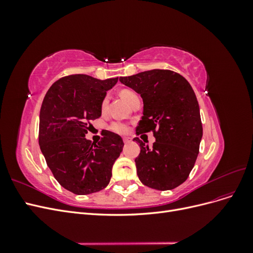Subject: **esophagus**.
<instances>
[{
  "label": "esophagus",
  "instance_id": "34e87169",
  "mask_svg": "<svg viewBox=\"0 0 253 253\" xmlns=\"http://www.w3.org/2000/svg\"><path fill=\"white\" fill-rule=\"evenodd\" d=\"M124 142H125L126 144H127V143H129V142H132V138H131V137H124Z\"/></svg>",
  "mask_w": 253,
  "mask_h": 253
}]
</instances>
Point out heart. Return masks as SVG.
Segmentation results:
<instances>
[{"label":"heart","mask_w":253,"mask_h":253,"mask_svg":"<svg viewBox=\"0 0 253 253\" xmlns=\"http://www.w3.org/2000/svg\"><path fill=\"white\" fill-rule=\"evenodd\" d=\"M119 95H120V97H121L122 99H124V100H125L126 102H127V103H128V101L131 100V99H132L134 96H136V94L134 93V91L129 90V89H122V90L120 91V93H119ZM106 104H108V98L105 97V98L103 99L102 103H101V110H102V111L105 110ZM111 129H112V131H114V132L118 133V134H126V133L127 132V126H126V125L124 124V122L117 121V122H113V124L111 125Z\"/></svg>","instance_id":"obj_1"}]
</instances>
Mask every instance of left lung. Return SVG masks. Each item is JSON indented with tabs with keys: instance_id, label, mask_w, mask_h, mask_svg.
Here are the masks:
<instances>
[{
	"instance_id": "left-lung-1",
	"label": "left lung",
	"mask_w": 253,
	"mask_h": 253,
	"mask_svg": "<svg viewBox=\"0 0 253 253\" xmlns=\"http://www.w3.org/2000/svg\"><path fill=\"white\" fill-rule=\"evenodd\" d=\"M119 81L138 93L143 116L136 134L153 132L156 141L149 148L138 137L140 153L135 159L137 175L144 186L172 190L193 169L203 137L200 105L190 83L177 73L152 70Z\"/></svg>"
}]
</instances>
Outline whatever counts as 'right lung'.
<instances>
[{
    "instance_id": "right-lung-1",
    "label": "right lung",
    "mask_w": 253,
    "mask_h": 253,
    "mask_svg": "<svg viewBox=\"0 0 253 253\" xmlns=\"http://www.w3.org/2000/svg\"><path fill=\"white\" fill-rule=\"evenodd\" d=\"M117 81L66 76L52 84L42 102L41 152L57 181L77 195L95 193L109 185L113 165L125 145L118 134L110 131L98 143L85 138L90 121L101 116L106 91Z\"/></svg>"
}]
</instances>
